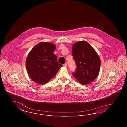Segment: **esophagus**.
<instances>
[{"label": "esophagus", "instance_id": "34e87169", "mask_svg": "<svg viewBox=\"0 0 127 127\" xmlns=\"http://www.w3.org/2000/svg\"><path fill=\"white\" fill-rule=\"evenodd\" d=\"M67 66V63H65V64H63V66H64V67H66Z\"/></svg>", "mask_w": 127, "mask_h": 127}]
</instances>
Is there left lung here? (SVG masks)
<instances>
[{"label":"left lung","mask_w":127,"mask_h":127,"mask_svg":"<svg viewBox=\"0 0 127 127\" xmlns=\"http://www.w3.org/2000/svg\"><path fill=\"white\" fill-rule=\"evenodd\" d=\"M72 55L77 68L73 76L82 84H89L96 79L100 67V59L96 51L85 41L72 46Z\"/></svg>","instance_id":"1"}]
</instances>
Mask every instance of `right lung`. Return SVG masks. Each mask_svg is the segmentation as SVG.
Instances as JSON below:
<instances>
[{"mask_svg": "<svg viewBox=\"0 0 127 127\" xmlns=\"http://www.w3.org/2000/svg\"><path fill=\"white\" fill-rule=\"evenodd\" d=\"M56 48L52 43L41 42L34 46L28 55L26 69L30 79L36 83H47L62 66L53 53Z\"/></svg>", "mask_w": 127, "mask_h": 127, "instance_id": "obj_1", "label": "right lung"}]
</instances>
